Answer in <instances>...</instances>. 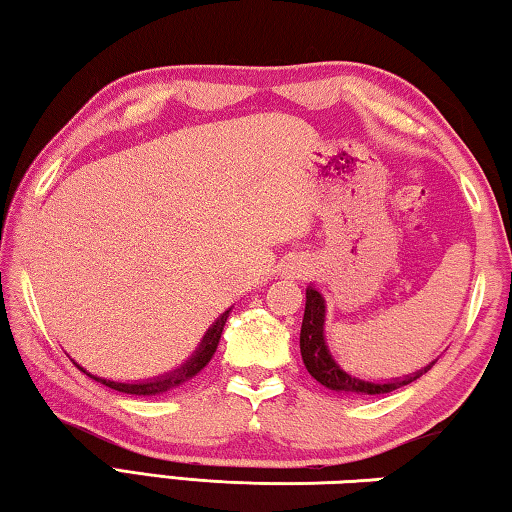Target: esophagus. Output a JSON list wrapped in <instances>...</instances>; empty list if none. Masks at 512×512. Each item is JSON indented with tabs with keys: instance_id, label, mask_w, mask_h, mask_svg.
<instances>
[{
	"instance_id": "34e87169",
	"label": "esophagus",
	"mask_w": 512,
	"mask_h": 512,
	"mask_svg": "<svg viewBox=\"0 0 512 512\" xmlns=\"http://www.w3.org/2000/svg\"><path fill=\"white\" fill-rule=\"evenodd\" d=\"M307 262H302V259H291L287 262V268H284V275L287 277H302L307 273Z\"/></svg>"
}]
</instances>
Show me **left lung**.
Here are the masks:
<instances>
[{"mask_svg":"<svg viewBox=\"0 0 512 512\" xmlns=\"http://www.w3.org/2000/svg\"><path fill=\"white\" fill-rule=\"evenodd\" d=\"M300 354L302 361L309 370V375L316 381H320L329 391L350 393V395H384L397 391L411 381L418 379L422 372H427L433 363L427 368L415 372V375H406L404 379L393 381H366L361 377H354L350 372H345L336 359L329 352L325 343V298L320 296V291L314 287L307 289V305H305V318H302L300 329Z\"/></svg>","mask_w":512,"mask_h":512,"instance_id":"8db88e82","label":"left lung"}]
</instances>
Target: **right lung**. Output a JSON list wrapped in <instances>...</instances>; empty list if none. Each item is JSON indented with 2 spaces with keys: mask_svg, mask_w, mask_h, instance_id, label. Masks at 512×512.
<instances>
[{
  "mask_svg": "<svg viewBox=\"0 0 512 512\" xmlns=\"http://www.w3.org/2000/svg\"><path fill=\"white\" fill-rule=\"evenodd\" d=\"M228 316H230V309L223 311V314L214 320V325L207 329V334L203 336L201 345H198L196 352L192 354V359H189L187 363H183V366L176 368L173 372H169V375H162L158 379L133 381V384H126V381H112V379H103V377H97V375H90V372L85 370V368H81L79 363H76V366H79V370H83L85 375L92 377L94 381H99V384L112 388V391L128 393V395H160V393H167V391H171V388L185 384L187 379L196 377L198 372H201L207 366V363H210V359L214 357V352H216V345H219L223 325H225V320H228Z\"/></svg>",
  "mask_w": 512,
  "mask_h": 512,
  "instance_id": "1",
  "label": "right lung"
}]
</instances>
